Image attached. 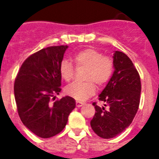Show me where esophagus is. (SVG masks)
Masks as SVG:
<instances>
[{"label":"esophagus","instance_id":"34e87169","mask_svg":"<svg viewBox=\"0 0 159 159\" xmlns=\"http://www.w3.org/2000/svg\"><path fill=\"white\" fill-rule=\"evenodd\" d=\"M83 105H84V103H83V102H76V106H77V107H81V106H82Z\"/></svg>","mask_w":159,"mask_h":159}]
</instances>
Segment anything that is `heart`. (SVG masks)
I'll list each match as a JSON object with an SVG mask.
<instances>
[{"instance_id":"obj_1","label":"heart","mask_w":159,"mask_h":159,"mask_svg":"<svg viewBox=\"0 0 159 159\" xmlns=\"http://www.w3.org/2000/svg\"><path fill=\"white\" fill-rule=\"evenodd\" d=\"M76 67L78 70L86 69L83 83H72L66 87L65 92L68 97L78 102H83L94 94L96 84L102 87L107 83L113 72L114 63L111 57L103 56L94 48H85L73 57ZM61 77L66 82L74 78L75 68L68 61H62L59 67Z\"/></svg>"}]
</instances>
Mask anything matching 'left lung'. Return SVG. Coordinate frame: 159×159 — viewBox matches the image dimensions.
<instances>
[{
    "label": "left lung",
    "mask_w": 159,
    "mask_h": 159,
    "mask_svg": "<svg viewBox=\"0 0 159 159\" xmlns=\"http://www.w3.org/2000/svg\"><path fill=\"white\" fill-rule=\"evenodd\" d=\"M115 71L109 82L99 95L105 102L100 107L96 102V113L91 126L101 138L111 139L129 126L139 106L140 77L130 58L125 53L116 51L113 56ZM107 108L104 109V106Z\"/></svg>",
    "instance_id": "left-lung-1"
}]
</instances>
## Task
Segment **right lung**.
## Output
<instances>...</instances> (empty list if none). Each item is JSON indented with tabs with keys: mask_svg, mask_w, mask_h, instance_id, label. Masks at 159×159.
Listing matches in <instances>:
<instances>
[{
	"mask_svg": "<svg viewBox=\"0 0 159 159\" xmlns=\"http://www.w3.org/2000/svg\"><path fill=\"white\" fill-rule=\"evenodd\" d=\"M67 48V45L52 46L30 55L15 80L19 116L25 126L40 138L59 134L76 106L75 100L68 96L51 103L54 95L61 92L59 67Z\"/></svg>",
	"mask_w": 159,
	"mask_h": 159,
	"instance_id": "right-lung-1",
	"label": "right lung"
}]
</instances>
